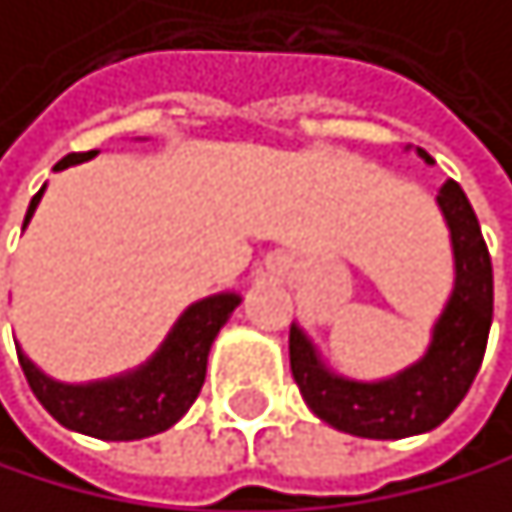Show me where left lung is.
Listing matches in <instances>:
<instances>
[{
  "instance_id": "8db88e82",
  "label": "left lung",
  "mask_w": 512,
  "mask_h": 512,
  "mask_svg": "<svg viewBox=\"0 0 512 512\" xmlns=\"http://www.w3.org/2000/svg\"><path fill=\"white\" fill-rule=\"evenodd\" d=\"M419 156L432 162L422 149ZM438 206L447 218L450 243H454L457 281L422 363L397 378L359 385V381L331 375L319 363L306 334L297 325L290 328V372H294L297 388L309 410L338 432L378 441L432 432L457 410L479 375L494 312L491 256L479 218L457 181L441 187Z\"/></svg>"
}]
</instances>
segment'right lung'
<instances>
[{
  "mask_svg": "<svg viewBox=\"0 0 512 512\" xmlns=\"http://www.w3.org/2000/svg\"><path fill=\"white\" fill-rule=\"evenodd\" d=\"M90 156L93 153H71L55 168L77 165ZM40 196L43 190L30 200L24 225L30 222ZM237 303H240L237 294H218L190 306L168 334L162 350L140 372L127 378L74 388L46 378L24 353H18V363L24 369L30 391L46 406V413L65 428H74L80 435H93L102 441L149 438L171 428L190 410L193 400L200 397L206 381L209 347Z\"/></svg>",
  "mask_w": 512,
  "mask_h": 512,
  "instance_id": "obj_1",
  "label": "right lung"
}]
</instances>
